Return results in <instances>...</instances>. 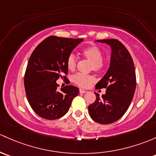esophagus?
<instances>
[{"mask_svg": "<svg viewBox=\"0 0 156 156\" xmlns=\"http://www.w3.org/2000/svg\"><path fill=\"white\" fill-rule=\"evenodd\" d=\"M79 92H80V93H86L87 91L84 90H83V89H80Z\"/></svg>", "mask_w": 156, "mask_h": 156, "instance_id": "esophagus-1", "label": "esophagus"}]
</instances>
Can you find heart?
Here are the masks:
<instances>
[{
    "label": "heart",
    "instance_id": "heart-1",
    "mask_svg": "<svg viewBox=\"0 0 156 156\" xmlns=\"http://www.w3.org/2000/svg\"><path fill=\"white\" fill-rule=\"evenodd\" d=\"M81 55L87 60L91 61L90 69L96 72H101L105 69L106 62L103 59V51L101 48L96 45H90L83 48ZM67 68L70 71H74L78 66V59L73 54L69 55L66 60ZM95 77L92 75H85L77 73L73 75V81L77 86L82 88H87L95 81Z\"/></svg>",
    "mask_w": 156,
    "mask_h": 156
}]
</instances>
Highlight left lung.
Here are the masks:
<instances>
[{
	"label": "left lung",
	"mask_w": 156,
	"mask_h": 156,
	"mask_svg": "<svg viewBox=\"0 0 156 156\" xmlns=\"http://www.w3.org/2000/svg\"><path fill=\"white\" fill-rule=\"evenodd\" d=\"M97 42L111 45L109 69L96 83V89L106 88V93L88 107L90 116L100 124H110L122 117L130 105L136 88L134 62L123 44L115 39H100Z\"/></svg>",
	"instance_id": "left-lung-1"
}]
</instances>
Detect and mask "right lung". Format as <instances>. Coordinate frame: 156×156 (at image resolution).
Here are the masks:
<instances>
[{
	"instance_id": "1",
	"label": "right lung",
	"mask_w": 156,
	"mask_h": 156,
	"mask_svg": "<svg viewBox=\"0 0 156 156\" xmlns=\"http://www.w3.org/2000/svg\"><path fill=\"white\" fill-rule=\"evenodd\" d=\"M83 39L51 36L40 42L31 54L24 74V88L29 104L34 112L46 119L62 117L79 93L78 87L66 85L60 91L56 83L66 78L69 55Z\"/></svg>"
}]
</instances>
